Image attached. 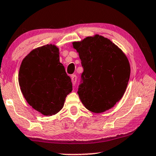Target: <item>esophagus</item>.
Here are the masks:
<instances>
[{"instance_id": "esophagus-1", "label": "esophagus", "mask_w": 156, "mask_h": 156, "mask_svg": "<svg viewBox=\"0 0 156 156\" xmlns=\"http://www.w3.org/2000/svg\"><path fill=\"white\" fill-rule=\"evenodd\" d=\"M76 76L75 75H73L71 76V80H72V82H73V84L75 85L76 83Z\"/></svg>"}]
</instances>
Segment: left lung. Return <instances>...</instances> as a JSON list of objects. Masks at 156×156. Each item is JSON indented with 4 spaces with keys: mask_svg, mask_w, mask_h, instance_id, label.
I'll return each instance as SVG.
<instances>
[{
    "mask_svg": "<svg viewBox=\"0 0 156 156\" xmlns=\"http://www.w3.org/2000/svg\"><path fill=\"white\" fill-rule=\"evenodd\" d=\"M83 72L78 95L86 109L102 113L113 107L125 93L130 79L128 59L108 38L99 35L73 42Z\"/></svg>",
    "mask_w": 156,
    "mask_h": 156,
    "instance_id": "obj_1",
    "label": "left lung"
}]
</instances>
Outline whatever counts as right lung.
<instances>
[{
    "mask_svg": "<svg viewBox=\"0 0 156 156\" xmlns=\"http://www.w3.org/2000/svg\"><path fill=\"white\" fill-rule=\"evenodd\" d=\"M59 49L47 44L31 51L21 62L19 83L21 93L33 109L52 116L63 107L72 90L71 79L59 61Z\"/></svg>",
    "mask_w": 156,
    "mask_h": 156,
    "instance_id": "right-lung-1",
    "label": "right lung"
}]
</instances>
